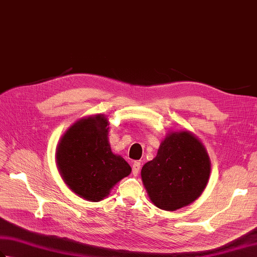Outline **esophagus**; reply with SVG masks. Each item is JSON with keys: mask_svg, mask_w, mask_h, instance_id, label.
<instances>
[{"mask_svg": "<svg viewBox=\"0 0 257 257\" xmlns=\"http://www.w3.org/2000/svg\"><path fill=\"white\" fill-rule=\"evenodd\" d=\"M140 169H141V164L139 163V161H136L132 166V173L134 176H138L139 173H140Z\"/></svg>", "mask_w": 257, "mask_h": 257, "instance_id": "1", "label": "esophagus"}]
</instances>
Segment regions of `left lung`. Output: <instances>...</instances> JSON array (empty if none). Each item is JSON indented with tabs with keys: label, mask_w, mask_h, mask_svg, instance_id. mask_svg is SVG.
I'll list each match as a JSON object with an SVG mask.
<instances>
[{
	"label": "left lung",
	"mask_w": 257,
	"mask_h": 257,
	"mask_svg": "<svg viewBox=\"0 0 257 257\" xmlns=\"http://www.w3.org/2000/svg\"><path fill=\"white\" fill-rule=\"evenodd\" d=\"M211 161L203 143L192 132L172 131L161 141L141 177L157 208L176 211L199 199L209 182Z\"/></svg>",
	"instance_id": "obj_1"
}]
</instances>
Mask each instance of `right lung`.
<instances>
[{
    "label": "right lung",
    "mask_w": 257,
    "mask_h": 257,
    "mask_svg": "<svg viewBox=\"0 0 257 257\" xmlns=\"http://www.w3.org/2000/svg\"><path fill=\"white\" fill-rule=\"evenodd\" d=\"M103 114L82 117L63 134L55 161L66 186L82 199L98 202L132 172L123 157L112 154Z\"/></svg>",
    "instance_id": "1"
}]
</instances>
